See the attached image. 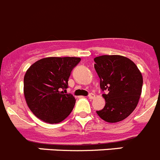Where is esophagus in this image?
I'll list each match as a JSON object with an SVG mask.
<instances>
[{
	"label": "esophagus",
	"instance_id": "1",
	"mask_svg": "<svg viewBox=\"0 0 160 160\" xmlns=\"http://www.w3.org/2000/svg\"><path fill=\"white\" fill-rule=\"evenodd\" d=\"M88 98H90V99H93V98H95V95L93 94V93H90V94L88 95Z\"/></svg>",
	"mask_w": 160,
	"mask_h": 160
}]
</instances>
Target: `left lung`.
<instances>
[{"instance_id":"obj_1","label":"left lung","mask_w":160,"mask_h":160,"mask_svg":"<svg viewBox=\"0 0 160 160\" xmlns=\"http://www.w3.org/2000/svg\"><path fill=\"white\" fill-rule=\"evenodd\" d=\"M94 68L100 78V87L106 91L104 109L97 113L106 122L116 123L128 117L139 102L143 77L137 65L122 55L94 58Z\"/></svg>"}]
</instances>
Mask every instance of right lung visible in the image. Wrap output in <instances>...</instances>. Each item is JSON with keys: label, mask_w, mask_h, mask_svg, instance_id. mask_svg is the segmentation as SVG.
<instances>
[{"label": "right lung", "mask_w": 160, "mask_h": 160, "mask_svg": "<svg viewBox=\"0 0 160 160\" xmlns=\"http://www.w3.org/2000/svg\"><path fill=\"white\" fill-rule=\"evenodd\" d=\"M80 61L76 57H48L28 69L23 78V93L28 106L39 119L57 124L73 110L75 98L65 92L70 73Z\"/></svg>", "instance_id": "1"}]
</instances>
